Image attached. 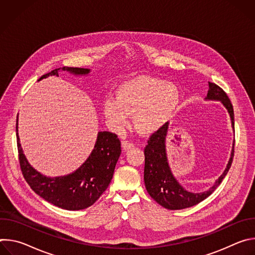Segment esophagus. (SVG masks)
I'll return each instance as SVG.
<instances>
[{"label": "esophagus", "instance_id": "esophagus-1", "mask_svg": "<svg viewBox=\"0 0 255 255\" xmlns=\"http://www.w3.org/2000/svg\"><path fill=\"white\" fill-rule=\"evenodd\" d=\"M133 147H134V143H132L130 141H127V140L122 141V148L124 150H129V149H131Z\"/></svg>", "mask_w": 255, "mask_h": 255}]
</instances>
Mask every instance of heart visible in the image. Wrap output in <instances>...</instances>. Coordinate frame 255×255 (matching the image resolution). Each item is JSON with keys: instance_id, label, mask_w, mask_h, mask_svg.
<instances>
[{"instance_id": "obj_1", "label": "heart", "mask_w": 255, "mask_h": 255, "mask_svg": "<svg viewBox=\"0 0 255 255\" xmlns=\"http://www.w3.org/2000/svg\"><path fill=\"white\" fill-rule=\"evenodd\" d=\"M179 103L176 87L149 76H140L122 83L115 100L104 103V115L115 131L129 125L134 116V125L142 134H152L164 126L173 116Z\"/></svg>"}]
</instances>
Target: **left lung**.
<instances>
[{
    "mask_svg": "<svg viewBox=\"0 0 255 255\" xmlns=\"http://www.w3.org/2000/svg\"><path fill=\"white\" fill-rule=\"evenodd\" d=\"M206 100L220 101L224 105L230 115L232 128L234 129L233 106L227 94L219 86L209 82V91ZM167 124L150 136L147 141L148 144L144 148L145 188H146L150 197L163 208L168 210L186 209L204 201L222 183L233 161L234 143L228 164L224 172L216 180L214 186L210 188L209 191L203 193H192L179 185L170 170L165 149V139L168 129Z\"/></svg>",
    "mask_w": 255,
    "mask_h": 255,
    "instance_id": "left-lung-1",
    "label": "left lung"
}]
</instances>
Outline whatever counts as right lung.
Listing matches in <instances>:
<instances>
[{
	"label": "right lung",
	"instance_id": "right-lung-1",
	"mask_svg": "<svg viewBox=\"0 0 255 255\" xmlns=\"http://www.w3.org/2000/svg\"><path fill=\"white\" fill-rule=\"evenodd\" d=\"M59 70L76 76H86L91 71L89 68L63 66L48 72L38 81L50 76L58 77ZM16 134L20 167L30 188L48 203L68 211L86 209L101 197L111 183L121 154V142L118 136L112 132L101 131L98 133L92 153L76 171L63 176L49 177L32 167L25 157L18 135V117Z\"/></svg>",
	"mask_w": 255,
	"mask_h": 255
}]
</instances>
